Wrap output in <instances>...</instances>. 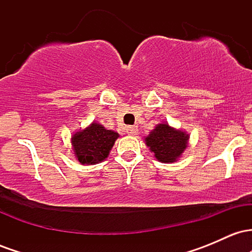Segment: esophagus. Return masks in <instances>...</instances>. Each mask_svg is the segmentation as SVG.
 <instances>
[{
	"label": "esophagus",
	"mask_w": 252,
	"mask_h": 252,
	"mask_svg": "<svg viewBox=\"0 0 252 252\" xmlns=\"http://www.w3.org/2000/svg\"><path fill=\"white\" fill-rule=\"evenodd\" d=\"M126 134H128V135L135 136V135H137L138 129H137V126H126Z\"/></svg>",
	"instance_id": "esophagus-1"
}]
</instances>
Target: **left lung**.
Masks as SVG:
<instances>
[{"label": "left lung", "mask_w": 252, "mask_h": 252, "mask_svg": "<svg viewBox=\"0 0 252 252\" xmlns=\"http://www.w3.org/2000/svg\"><path fill=\"white\" fill-rule=\"evenodd\" d=\"M189 136L186 132L158 124L146 137V144L161 162H174L186 149Z\"/></svg>", "instance_id": "1"}]
</instances>
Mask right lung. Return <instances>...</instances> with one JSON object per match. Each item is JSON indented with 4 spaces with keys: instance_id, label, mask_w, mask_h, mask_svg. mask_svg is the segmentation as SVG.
Wrapping results in <instances>:
<instances>
[{
    "instance_id": "right-lung-1",
    "label": "right lung",
    "mask_w": 252,
    "mask_h": 252,
    "mask_svg": "<svg viewBox=\"0 0 252 252\" xmlns=\"http://www.w3.org/2000/svg\"><path fill=\"white\" fill-rule=\"evenodd\" d=\"M118 137L117 132L92 123L89 128L72 136L74 155L80 163L94 164L108 158L110 149Z\"/></svg>"
}]
</instances>
